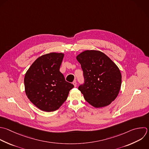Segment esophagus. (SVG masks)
<instances>
[{
	"instance_id": "34e87169",
	"label": "esophagus",
	"mask_w": 149,
	"mask_h": 149,
	"mask_svg": "<svg viewBox=\"0 0 149 149\" xmlns=\"http://www.w3.org/2000/svg\"><path fill=\"white\" fill-rule=\"evenodd\" d=\"M73 84L74 85V86L76 87L77 86V83H76V81L74 80L73 82Z\"/></svg>"
}]
</instances>
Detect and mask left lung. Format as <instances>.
Here are the masks:
<instances>
[{
    "mask_svg": "<svg viewBox=\"0 0 149 149\" xmlns=\"http://www.w3.org/2000/svg\"><path fill=\"white\" fill-rule=\"evenodd\" d=\"M76 59L81 65L84 79L79 90L86 101L95 108L109 105L120 89L122 76L118 67L99 51H83Z\"/></svg>",
    "mask_w": 149,
    "mask_h": 149,
    "instance_id": "left-lung-1",
    "label": "left lung"
}]
</instances>
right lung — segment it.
<instances>
[{"instance_id":"1","label":"right lung","mask_w":149,"mask_h":149,"mask_svg":"<svg viewBox=\"0 0 149 149\" xmlns=\"http://www.w3.org/2000/svg\"><path fill=\"white\" fill-rule=\"evenodd\" d=\"M63 56L64 54L56 52L43 55L33 62L25 74L26 94L43 111L59 109L74 87L59 71Z\"/></svg>"}]
</instances>
